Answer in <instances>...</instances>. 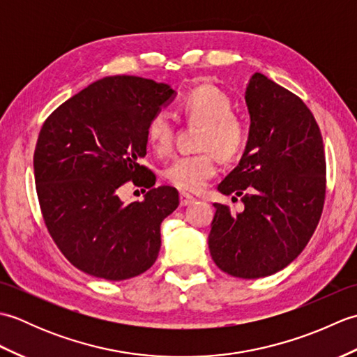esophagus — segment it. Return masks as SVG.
Here are the masks:
<instances>
[{
    "mask_svg": "<svg viewBox=\"0 0 357 357\" xmlns=\"http://www.w3.org/2000/svg\"><path fill=\"white\" fill-rule=\"evenodd\" d=\"M196 199L193 198V196H190V195H187V193H181L179 195V204H181V207H187V206H190V204H193Z\"/></svg>",
    "mask_w": 357,
    "mask_h": 357,
    "instance_id": "obj_1",
    "label": "esophagus"
}]
</instances>
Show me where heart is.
I'll return each mask as SVG.
<instances>
[{
  "label": "heart",
  "mask_w": 357,
  "mask_h": 357,
  "mask_svg": "<svg viewBox=\"0 0 357 357\" xmlns=\"http://www.w3.org/2000/svg\"><path fill=\"white\" fill-rule=\"evenodd\" d=\"M181 112L192 124L202 126L198 155L179 156L165 167L167 183L183 192L198 193L218 173L216 156L230 159L244 149L247 127L231 113V101L221 90L204 84L190 90L181 101ZM174 128L165 112H158L147 124V142L158 155L169 153Z\"/></svg>",
  "instance_id": "1"
}]
</instances>
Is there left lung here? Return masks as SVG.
<instances>
[{
	"label": "left lung",
	"mask_w": 357,
	"mask_h": 357,
	"mask_svg": "<svg viewBox=\"0 0 357 357\" xmlns=\"http://www.w3.org/2000/svg\"><path fill=\"white\" fill-rule=\"evenodd\" d=\"M245 104V150L218 185L224 195L242 196L244 211L213 204L208 248L222 271L257 279L285 268L313 236L325 199V151L304 101L265 75H252Z\"/></svg>",
	"instance_id": "8db88e82"
}]
</instances>
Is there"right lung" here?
<instances>
[{
	"label": "right lung",
	"instance_id": "right-lung-1",
	"mask_svg": "<svg viewBox=\"0 0 357 357\" xmlns=\"http://www.w3.org/2000/svg\"><path fill=\"white\" fill-rule=\"evenodd\" d=\"M174 96L164 82L105 77L43 124L33 170L44 222L61 253L90 276L130 279L156 261L161 222L179 201L173 187H155V174L141 161L150 118ZM127 180L148 188L144 202L119 199Z\"/></svg>",
	"mask_w": 357,
	"mask_h": 357
}]
</instances>
